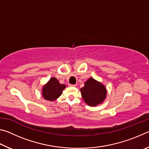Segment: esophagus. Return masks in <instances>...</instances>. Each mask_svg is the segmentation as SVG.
Wrapping results in <instances>:
<instances>
[{
	"label": "esophagus",
	"mask_w": 149,
	"mask_h": 149,
	"mask_svg": "<svg viewBox=\"0 0 149 149\" xmlns=\"http://www.w3.org/2000/svg\"><path fill=\"white\" fill-rule=\"evenodd\" d=\"M76 84H74V85H72V84H69V86L70 87H76Z\"/></svg>",
	"instance_id": "obj_1"
}]
</instances>
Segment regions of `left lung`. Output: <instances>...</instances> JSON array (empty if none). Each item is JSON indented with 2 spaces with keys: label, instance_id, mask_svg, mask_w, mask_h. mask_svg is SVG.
Listing matches in <instances>:
<instances>
[{
  "label": "left lung",
  "instance_id": "8db88e82",
  "mask_svg": "<svg viewBox=\"0 0 149 149\" xmlns=\"http://www.w3.org/2000/svg\"><path fill=\"white\" fill-rule=\"evenodd\" d=\"M80 91L84 101L90 107H95L102 103L107 94L104 85L92 77L85 83V86Z\"/></svg>",
  "mask_w": 149,
  "mask_h": 149
}]
</instances>
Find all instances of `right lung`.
Segmentation results:
<instances>
[{"mask_svg":"<svg viewBox=\"0 0 149 149\" xmlns=\"http://www.w3.org/2000/svg\"><path fill=\"white\" fill-rule=\"evenodd\" d=\"M65 88V85L60 84L56 78L52 77L42 87V97L45 100L54 101L62 95V91Z\"/></svg>","mask_w":149,"mask_h":149,"instance_id":"add662e5","label":"right lung"}]
</instances>
